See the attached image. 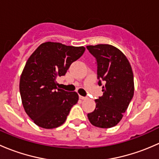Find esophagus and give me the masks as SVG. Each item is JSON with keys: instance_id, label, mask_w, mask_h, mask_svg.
Returning <instances> with one entry per match:
<instances>
[{"instance_id": "esophagus-1", "label": "esophagus", "mask_w": 159, "mask_h": 159, "mask_svg": "<svg viewBox=\"0 0 159 159\" xmlns=\"http://www.w3.org/2000/svg\"><path fill=\"white\" fill-rule=\"evenodd\" d=\"M79 98L81 99V100H84V99L86 98V97H84V96H81L79 95Z\"/></svg>"}]
</instances>
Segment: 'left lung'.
<instances>
[{"label":"left lung","mask_w":159,"mask_h":159,"mask_svg":"<svg viewBox=\"0 0 159 159\" xmlns=\"http://www.w3.org/2000/svg\"><path fill=\"white\" fill-rule=\"evenodd\" d=\"M95 57L99 86L103 95L95 100L94 111L88 114L93 125L108 129L121 120L134 95V77L129 60L110 44L87 46Z\"/></svg>","instance_id":"left-lung-1"}]
</instances>
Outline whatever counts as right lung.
I'll list each match as a JSON object with an SVG mask.
<instances>
[{"mask_svg": "<svg viewBox=\"0 0 159 159\" xmlns=\"http://www.w3.org/2000/svg\"><path fill=\"white\" fill-rule=\"evenodd\" d=\"M84 47L61 43L41 44L27 61L20 79V94L25 111L39 127L51 129L66 121L78 94L57 89L56 78L64 76L84 54Z\"/></svg>", "mask_w": 159, "mask_h": 159, "instance_id": "add662e5", "label": "right lung"}]
</instances>
